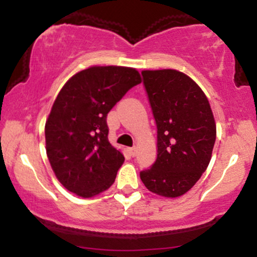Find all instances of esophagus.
I'll list each match as a JSON object with an SVG mask.
<instances>
[{"instance_id":"1","label":"esophagus","mask_w":257,"mask_h":257,"mask_svg":"<svg viewBox=\"0 0 257 257\" xmlns=\"http://www.w3.org/2000/svg\"><path fill=\"white\" fill-rule=\"evenodd\" d=\"M129 153H131V156L132 157H135V156H137V153H138V150H137V147H131V149H129Z\"/></svg>"}]
</instances>
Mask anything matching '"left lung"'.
Listing matches in <instances>:
<instances>
[{
	"label": "left lung",
	"instance_id": "left-lung-1",
	"mask_svg": "<svg viewBox=\"0 0 257 257\" xmlns=\"http://www.w3.org/2000/svg\"><path fill=\"white\" fill-rule=\"evenodd\" d=\"M157 125V159L140 179L151 192L182 196L205 172L211 158L216 125L203 90L176 70L141 72Z\"/></svg>",
	"mask_w": 257,
	"mask_h": 257
}]
</instances>
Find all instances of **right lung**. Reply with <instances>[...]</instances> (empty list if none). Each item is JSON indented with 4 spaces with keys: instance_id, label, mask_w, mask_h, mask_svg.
I'll list each match as a JSON object with an SVG mask.
<instances>
[{
    "instance_id": "1",
    "label": "right lung",
    "mask_w": 257,
    "mask_h": 257,
    "mask_svg": "<svg viewBox=\"0 0 257 257\" xmlns=\"http://www.w3.org/2000/svg\"><path fill=\"white\" fill-rule=\"evenodd\" d=\"M141 83L135 69L94 66L65 83L46 122V150L53 172L70 192L83 198L114 182L124 157L108 141L107 113Z\"/></svg>"
}]
</instances>
